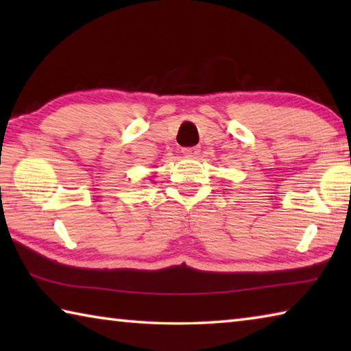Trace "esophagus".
<instances>
[{
    "label": "esophagus",
    "mask_w": 351,
    "mask_h": 351,
    "mask_svg": "<svg viewBox=\"0 0 351 351\" xmlns=\"http://www.w3.org/2000/svg\"><path fill=\"white\" fill-rule=\"evenodd\" d=\"M184 154H189V156H195V154L199 153V147H186L182 148Z\"/></svg>",
    "instance_id": "obj_1"
}]
</instances>
